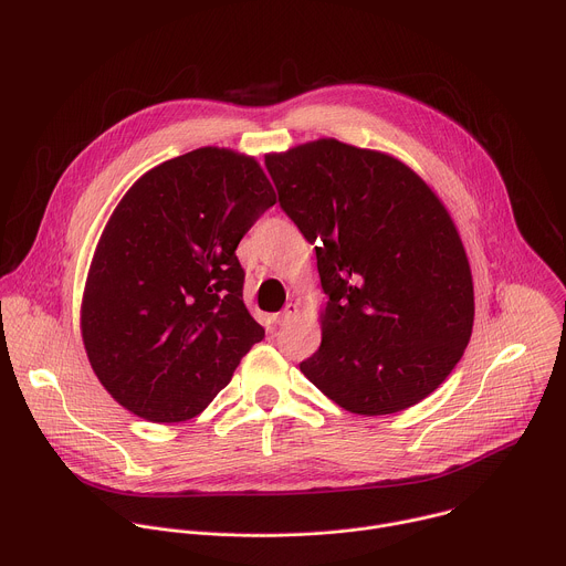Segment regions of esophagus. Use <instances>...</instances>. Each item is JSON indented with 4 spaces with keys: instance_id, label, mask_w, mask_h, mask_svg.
<instances>
[{
    "instance_id": "obj_1",
    "label": "esophagus",
    "mask_w": 566,
    "mask_h": 566,
    "mask_svg": "<svg viewBox=\"0 0 566 566\" xmlns=\"http://www.w3.org/2000/svg\"><path fill=\"white\" fill-rule=\"evenodd\" d=\"M297 313H300V306H297L295 302H289V304L282 308V313L275 315V325H286V322L293 319Z\"/></svg>"
}]
</instances>
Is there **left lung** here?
<instances>
[{
	"label": "left lung",
	"instance_id": "obj_1",
	"mask_svg": "<svg viewBox=\"0 0 566 566\" xmlns=\"http://www.w3.org/2000/svg\"><path fill=\"white\" fill-rule=\"evenodd\" d=\"M266 168L308 244L327 306L302 374L363 417L408 410L461 360L474 291L459 230L402 160L336 138L280 154Z\"/></svg>",
	"mask_w": 566,
	"mask_h": 566
}]
</instances>
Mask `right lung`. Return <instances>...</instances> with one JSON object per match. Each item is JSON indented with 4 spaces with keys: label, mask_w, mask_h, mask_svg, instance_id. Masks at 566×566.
Returning <instances> with one entry per match:
<instances>
[{
    "label": "right lung",
    "mask_w": 566,
    "mask_h": 566,
    "mask_svg": "<svg viewBox=\"0 0 566 566\" xmlns=\"http://www.w3.org/2000/svg\"><path fill=\"white\" fill-rule=\"evenodd\" d=\"M275 203L253 156L199 147L145 172L112 212L87 273L80 332L103 387L132 415H201L264 329L234 251Z\"/></svg>",
    "instance_id": "obj_1"
}]
</instances>
